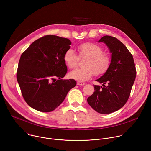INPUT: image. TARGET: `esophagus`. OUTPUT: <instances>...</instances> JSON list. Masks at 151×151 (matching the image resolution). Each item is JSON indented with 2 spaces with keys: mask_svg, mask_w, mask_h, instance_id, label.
Segmentation results:
<instances>
[{
  "mask_svg": "<svg viewBox=\"0 0 151 151\" xmlns=\"http://www.w3.org/2000/svg\"><path fill=\"white\" fill-rule=\"evenodd\" d=\"M85 83H84V82H77V85H82V86H83V85H84Z\"/></svg>",
  "mask_w": 151,
  "mask_h": 151,
  "instance_id": "34e87169",
  "label": "esophagus"
}]
</instances>
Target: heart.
Masks as SVG:
<instances>
[{"label": "heart", "instance_id": "1", "mask_svg": "<svg viewBox=\"0 0 151 151\" xmlns=\"http://www.w3.org/2000/svg\"><path fill=\"white\" fill-rule=\"evenodd\" d=\"M76 53L69 49L64 53L63 60L66 65L72 69L76 66L81 59L86 58L83 62V68H76L69 73V76L78 82H83L89 79L94 75L104 73L109 68L110 60L107 55L103 54V50L99 45L93 43H85L77 48Z\"/></svg>", "mask_w": 151, "mask_h": 151}]
</instances>
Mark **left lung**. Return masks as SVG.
I'll return each instance as SVG.
<instances>
[{
	"label": "left lung",
	"mask_w": 151,
	"mask_h": 151,
	"mask_svg": "<svg viewBox=\"0 0 151 151\" xmlns=\"http://www.w3.org/2000/svg\"><path fill=\"white\" fill-rule=\"evenodd\" d=\"M98 42H103L111 54L109 68L96 81L102 86L94 85V92L87 99L92 108L100 114L117 111L126 103L135 81L136 70L133 57L118 39L104 36Z\"/></svg>",
	"instance_id": "1"
}]
</instances>
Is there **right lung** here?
<instances>
[{
	"instance_id": "1",
	"label": "right lung",
	"mask_w": 151,
	"mask_h": 151,
	"mask_svg": "<svg viewBox=\"0 0 151 151\" xmlns=\"http://www.w3.org/2000/svg\"><path fill=\"white\" fill-rule=\"evenodd\" d=\"M71 44L67 38L47 35L34 41L21 54L17 79L24 99L34 109L54 111L76 86L74 79H62L68 71L63 57Z\"/></svg>"
}]
</instances>
